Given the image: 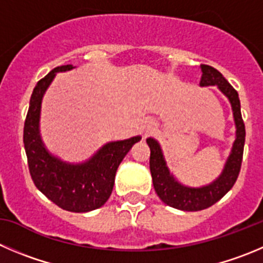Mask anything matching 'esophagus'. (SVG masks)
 Masks as SVG:
<instances>
[{"label": "esophagus", "instance_id": "esophagus-1", "mask_svg": "<svg viewBox=\"0 0 263 263\" xmlns=\"http://www.w3.org/2000/svg\"><path fill=\"white\" fill-rule=\"evenodd\" d=\"M155 127H156V124H155L154 120H146L143 125V132L146 134H148L151 133V132H154Z\"/></svg>", "mask_w": 263, "mask_h": 263}]
</instances>
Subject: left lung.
<instances>
[{
  "label": "left lung",
  "mask_w": 263,
  "mask_h": 263,
  "mask_svg": "<svg viewBox=\"0 0 263 263\" xmlns=\"http://www.w3.org/2000/svg\"><path fill=\"white\" fill-rule=\"evenodd\" d=\"M200 68L202 72L200 86H214V85L218 86V89L231 103L235 126H236V138L232 144L230 156L226 160L223 171L218 178L202 187H189L179 183L166 166L159 142L154 138H147V144L151 149L149 171L157 196L169 206L186 212H197L209 208L232 189L241 167L244 142H246V126L240 111V99L237 91L216 68L206 64H201Z\"/></svg>",
  "instance_id": "8db88e82"
}]
</instances>
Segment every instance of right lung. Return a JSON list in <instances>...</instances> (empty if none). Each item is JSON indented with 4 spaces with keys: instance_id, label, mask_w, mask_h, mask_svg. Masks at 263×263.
Wrapping results in <instances>:
<instances>
[{
    "instance_id": "right-lung-1",
    "label": "right lung",
    "mask_w": 263,
    "mask_h": 263,
    "mask_svg": "<svg viewBox=\"0 0 263 263\" xmlns=\"http://www.w3.org/2000/svg\"><path fill=\"white\" fill-rule=\"evenodd\" d=\"M72 68L71 64L57 67L37 82L24 122L23 142L29 173L37 189L59 208L85 213L101 208L108 200L120 162L141 137L109 142L80 164L66 162L50 154L40 136L42 97L55 74Z\"/></svg>"
}]
</instances>
